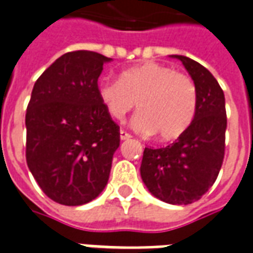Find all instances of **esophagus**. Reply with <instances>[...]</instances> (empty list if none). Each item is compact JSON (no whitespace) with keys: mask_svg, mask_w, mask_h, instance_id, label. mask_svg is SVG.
I'll use <instances>...</instances> for the list:
<instances>
[{"mask_svg":"<svg viewBox=\"0 0 253 253\" xmlns=\"http://www.w3.org/2000/svg\"><path fill=\"white\" fill-rule=\"evenodd\" d=\"M132 136L128 133V132H125V130H120V139L121 140H128V139H130Z\"/></svg>","mask_w":253,"mask_h":253,"instance_id":"esophagus-1","label":"esophagus"}]
</instances>
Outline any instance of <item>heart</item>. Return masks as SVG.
Listing matches in <instances>:
<instances>
[{
    "mask_svg": "<svg viewBox=\"0 0 253 253\" xmlns=\"http://www.w3.org/2000/svg\"><path fill=\"white\" fill-rule=\"evenodd\" d=\"M98 95L114 120H123L137 103L140 112L132 118V128L141 135L158 133L164 141L180 137L198 110L192 79L157 62L126 69L120 80L102 79Z\"/></svg>",
    "mask_w": 253,
    "mask_h": 253,
    "instance_id": "1",
    "label": "heart"
}]
</instances>
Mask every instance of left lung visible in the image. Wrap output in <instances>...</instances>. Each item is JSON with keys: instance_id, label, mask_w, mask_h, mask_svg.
Returning a JSON list of instances; mask_svg holds the SVG:
<instances>
[{"instance_id": "left-lung-1", "label": "left lung", "mask_w": 253, "mask_h": 253, "mask_svg": "<svg viewBox=\"0 0 253 253\" xmlns=\"http://www.w3.org/2000/svg\"><path fill=\"white\" fill-rule=\"evenodd\" d=\"M185 66L198 92V110L182 135L162 148H144L141 180L169 204H191L212 187L225 157V95L209 69L185 55H171Z\"/></svg>"}]
</instances>
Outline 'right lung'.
Wrapping results in <instances>:
<instances>
[{"label":"right lung","instance_id":"1","mask_svg":"<svg viewBox=\"0 0 253 253\" xmlns=\"http://www.w3.org/2000/svg\"><path fill=\"white\" fill-rule=\"evenodd\" d=\"M105 55L78 50L61 55L32 88L26 113V158L51 200L82 206L105 189L120 126L102 105L98 78Z\"/></svg>","mask_w":253,"mask_h":253}]
</instances>
